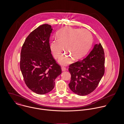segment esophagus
<instances>
[{"instance_id": "1", "label": "esophagus", "mask_w": 124, "mask_h": 124, "mask_svg": "<svg viewBox=\"0 0 124 124\" xmlns=\"http://www.w3.org/2000/svg\"><path fill=\"white\" fill-rule=\"evenodd\" d=\"M62 71H65L66 70H66L65 67L63 66V67H62Z\"/></svg>"}]
</instances>
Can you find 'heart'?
<instances>
[{"mask_svg": "<svg viewBox=\"0 0 124 124\" xmlns=\"http://www.w3.org/2000/svg\"><path fill=\"white\" fill-rule=\"evenodd\" d=\"M57 39L52 41L50 49L55 58H58L64 50L66 52L59 58L62 65L70 64L73 61L83 58L88 51L92 43V36L85 29L64 27L56 34Z\"/></svg>", "mask_w": 124, "mask_h": 124, "instance_id": "b5f03b06", "label": "heart"}]
</instances>
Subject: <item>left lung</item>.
<instances>
[{
    "mask_svg": "<svg viewBox=\"0 0 124 124\" xmlns=\"http://www.w3.org/2000/svg\"><path fill=\"white\" fill-rule=\"evenodd\" d=\"M69 71V86L74 93L84 96L93 92L105 73V54L101 43L95 44L85 58L71 64Z\"/></svg>",
    "mask_w": 124,
    "mask_h": 124,
    "instance_id": "1",
    "label": "left lung"
}]
</instances>
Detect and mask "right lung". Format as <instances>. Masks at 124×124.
<instances>
[{"instance_id": "obj_1", "label": "right lung", "mask_w": 124, "mask_h": 124, "mask_svg": "<svg viewBox=\"0 0 124 124\" xmlns=\"http://www.w3.org/2000/svg\"><path fill=\"white\" fill-rule=\"evenodd\" d=\"M52 26L43 24L27 37L22 46L20 68L28 88L39 94L51 92L61 68L53 59L50 46Z\"/></svg>"}]
</instances>
